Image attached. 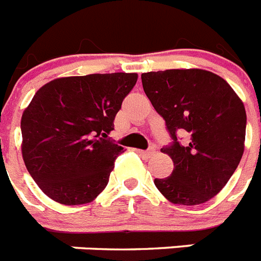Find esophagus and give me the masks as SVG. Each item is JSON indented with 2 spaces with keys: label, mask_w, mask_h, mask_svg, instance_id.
<instances>
[{
  "label": "esophagus",
  "mask_w": 261,
  "mask_h": 261,
  "mask_svg": "<svg viewBox=\"0 0 261 261\" xmlns=\"http://www.w3.org/2000/svg\"><path fill=\"white\" fill-rule=\"evenodd\" d=\"M136 153H138L140 155L145 156V158H150L151 155H154V153H155V147L154 146H150L147 150H136Z\"/></svg>",
  "instance_id": "1"
}]
</instances>
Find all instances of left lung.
<instances>
[{
	"label": "left lung",
	"mask_w": 261,
	"mask_h": 261,
	"mask_svg": "<svg viewBox=\"0 0 261 261\" xmlns=\"http://www.w3.org/2000/svg\"><path fill=\"white\" fill-rule=\"evenodd\" d=\"M141 80L172 140L162 151L171 156L174 170L154 184L174 204L206 202L226 186L243 155V103L223 78L202 69L149 71ZM177 133L190 137L180 144Z\"/></svg>",
	"instance_id": "1"
}]
</instances>
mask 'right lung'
I'll return each instance as SVG.
<instances>
[{"instance_id":"right-lung-1","label":"right lung","mask_w":261,"mask_h":261,"mask_svg":"<svg viewBox=\"0 0 261 261\" xmlns=\"http://www.w3.org/2000/svg\"><path fill=\"white\" fill-rule=\"evenodd\" d=\"M136 73L57 78L36 91L20 121L22 155L48 197L64 205L93 201L123 147L108 135Z\"/></svg>"}]
</instances>
